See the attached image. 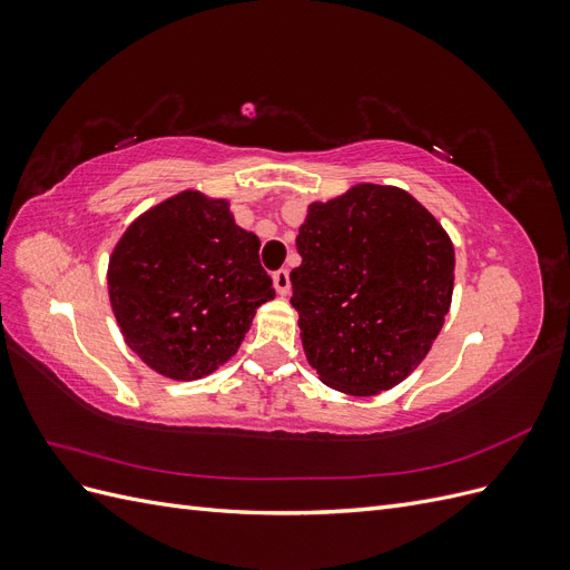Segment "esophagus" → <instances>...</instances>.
Segmentation results:
<instances>
[{"instance_id":"34e87169","label":"esophagus","mask_w":570,"mask_h":570,"mask_svg":"<svg viewBox=\"0 0 570 570\" xmlns=\"http://www.w3.org/2000/svg\"><path fill=\"white\" fill-rule=\"evenodd\" d=\"M273 285H275V292H278L281 297H285L287 292H289V273H287L285 268L275 271V273H273Z\"/></svg>"}]
</instances>
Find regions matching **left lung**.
Masks as SVG:
<instances>
[{"label":"left lung","mask_w":570,"mask_h":570,"mask_svg":"<svg viewBox=\"0 0 570 570\" xmlns=\"http://www.w3.org/2000/svg\"><path fill=\"white\" fill-rule=\"evenodd\" d=\"M297 252L289 302L321 381L356 396L400 385L452 304L454 247L435 216L400 187L361 183L308 206Z\"/></svg>","instance_id":"left-lung-1"}]
</instances>
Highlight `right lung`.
<instances>
[{"mask_svg":"<svg viewBox=\"0 0 570 570\" xmlns=\"http://www.w3.org/2000/svg\"><path fill=\"white\" fill-rule=\"evenodd\" d=\"M275 297L258 237L226 199L195 189L151 206L109 258V299L128 347L174 381H197L237 352Z\"/></svg>","mask_w":570,"mask_h":570,"instance_id":"right-lung-1","label":"right lung"}]
</instances>
